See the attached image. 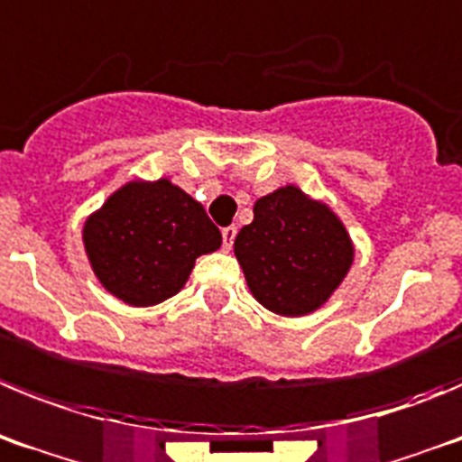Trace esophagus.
<instances>
[{"label": "esophagus", "mask_w": 462, "mask_h": 462, "mask_svg": "<svg viewBox=\"0 0 462 462\" xmlns=\"http://www.w3.org/2000/svg\"><path fill=\"white\" fill-rule=\"evenodd\" d=\"M221 235H223V248H226V251H230V248H232V244H235L236 227H235V226H227V227H223V230H221Z\"/></svg>", "instance_id": "34e87169"}]
</instances>
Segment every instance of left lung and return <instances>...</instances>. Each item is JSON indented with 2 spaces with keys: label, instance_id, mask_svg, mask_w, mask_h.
I'll return each mask as SVG.
<instances>
[{
  "label": "left lung",
  "instance_id": "left-lung-1",
  "mask_svg": "<svg viewBox=\"0 0 462 462\" xmlns=\"http://www.w3.org/2000/svg\"><path fill=\"white\" fill-rule=\"evenodd\" d=\"M235 255L264 309L301 318L338 290L355 262V244L329 205L288 184L255 202Z\"/></svg>",
  "mask_w": 462,
  "mask_h": 462
}]
</instances>
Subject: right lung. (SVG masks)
I'll return each instance as SVG.
<instances>
[{"mask_svg":"<svg viewBox=\"0 0 462 462\" xmlns=\"http://www.w3.org/2000/svg\"><path fill=\"white\" fill-rule=\"evenodd\" d=\"M89 264L112 297L156 306L189 281L195 260L221 248V230L205 207L170 180H133L87 216Z\"/></svg>","mask_w":462,"mask_h":462,"instance_id":"right-lung-1","label":"right lung"}]
</instances>
